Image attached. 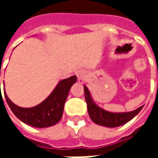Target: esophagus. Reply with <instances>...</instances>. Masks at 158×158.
Listing matches in <instances>:
<instances>
[{
	"mask_svg": "<svg viewBox=\"0 0 158 158\" xmlns=\"http://www.w3.org/2000/svg\"><path fill=\"white\" fill-rule=\"evenodd\" d=\"M76 76L78 78L79 83H84L86 79V74L84 70H78L76 72Z\"/></svg>",
	"mask_w": 158,
	"mask_h": 158,
	"instance_id": "34e87169",
	"label": "esophagus"
}]
</instances>
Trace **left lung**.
<instances>
[{"label": "left lung", "instance_id": "1", "mask_svg": "<svg viewBox=\"0 0 158 158\" xmlns=\"http://www.w3.org/2000/svg\"><path fill=\"white\" fill-rule=\"evenodd\" d=\"M84 90H85V97L87 103L88 113L93 122L99 125L105 126L108 128H115L123 125L134 118L143 107V106H139V108L129 113H111L102 109L94 102L89 89L85 85H84Z\"/></svg>", "mask_w": 158, "mask_h": 158}]
</instances>
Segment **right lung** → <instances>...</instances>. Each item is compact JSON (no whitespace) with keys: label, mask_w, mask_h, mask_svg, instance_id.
<instances>
[{"label":"right lung","mask_w":158,"mask_h":158,"mask_svg":"<svg viewBox=\"0 0 158 158\" xmlns=\"http://www.w3.org/2000/svg\"><path fill=\"white\" fill-rule=\"evenodd\" d=\"M76 81L77 77L75 75L62 79L45 101L29 108L15 105L6 96L5 90L4 95L12 112L22 122L36 128H47L55 125L62 118L64 104L70 88Z\"/></svg>","instance_id":"1"}]
</instances>
